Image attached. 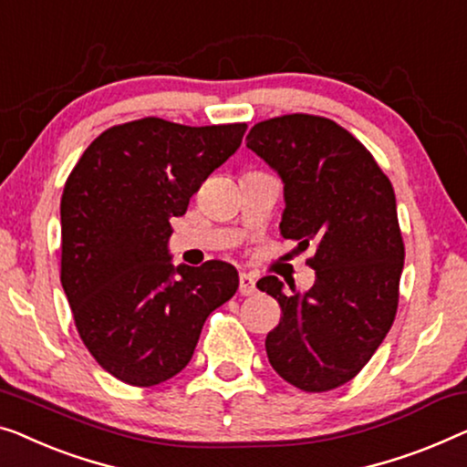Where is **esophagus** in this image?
Wrapping results in <instances>:
<instances>
[{
	"instance_id": "obj_1",
	"label": "esophagus",
	"mask_w": 467,
	"mask_h": 467,
	"mask_svg": "<svg viewBox=\"0 0 467 467\" xmlns=\"http://www.w3.org/2000/svg\"><path fill=\"white\" fill-rule=\"evenodd\" d=\"M254 293H256V284H254V280L250 278L248 274H242V275H240V295L250 296V295H254Z\"/></svg>"
}]
</instances>
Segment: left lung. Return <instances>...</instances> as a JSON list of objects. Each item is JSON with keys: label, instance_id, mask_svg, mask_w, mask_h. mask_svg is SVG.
<instances>
[{"label": "left lung", "instance_id": "left-lung-1", "mask_svg": "<svg viewBox=\"0 0 467 467\" xmlns=\"http://www.w3.org/2000/svg\"><path fill=\"white\" fill-rule=\"evenodd\" d=\"M246 147L284 183L280 234L306 250L316 282L284 293L275 275L256 288L282 307L265 339L269 364L303 391H328L360 373L398 309L404 242L389 179L360 140L307 113L259 121Z\"/></svg>", "mask_w": 467, "mask_h": 467}]
</instances>
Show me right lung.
Masks as SVG:
<instances>
[{"label":"right lung","instance_id":"add662e5","mask_svg":"<svg viewBox=\"0 0 467 467\" xmlns=\"http://www.w3.org/2000/svg\"><path fill=\"white\" fill-rule=\"evenodd\" d=\"M244 132L134 119L94 139L67 179L60 284L84 346L116 379L151 388L181 373L206 317L238 290L225 261L174 267L168 238Z\"/></svg>","mask_w":467,"mask_h":467}]
</instances>
